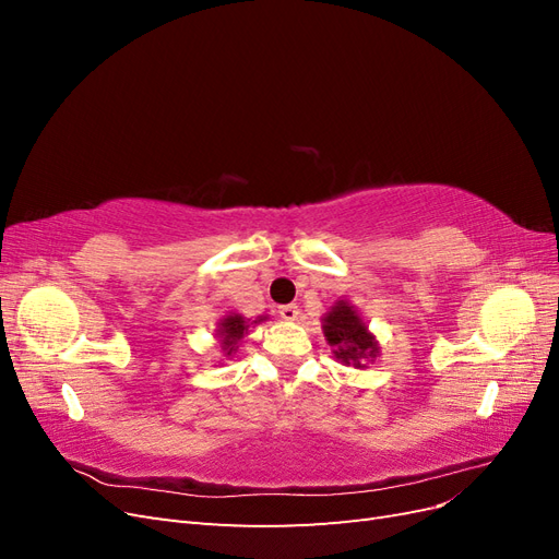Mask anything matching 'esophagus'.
<instances>
[{
  "mask_svg": "<svg viewBox=\"0 0 559 559\" xmlns=\"http://www.w3.org/2000/svg\"><path fill=\"white\" fill-rule=\"evenodd\" d=\"M298 314H300V310H298V306H294V302H289V306H282V308H280V317L286 319V321H296Z\"/></svg>",
  "mask_w": 559,
  "mask_h": 559,
  "instance_id": "34e87169",
  "label": "esophagus"
}]
</instances>
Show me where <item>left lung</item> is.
<instances>
[{
  "mask_svg": "<svg viewBox=\"0 0 559 559\" xmlns=\"http://www.w3.org/2000/svg\"><path fill=\"white\" fill-rule=\"evenodd\" d=\"M324 335L333 347L335 359L364 368L378 357L376 337L368 333V326L359 319L347 302H335V308L324 317Z\"/></svg>",
  "mask_w": 559,
  "mask_h": 559,
  "instance_id": "1",
  "label": "left lung"
}]
</instances>
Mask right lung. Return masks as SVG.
<instances>
[{"label": "right lung", "mask_w": 559, "mask_h": 559, "mask_svg": "<svg viewBox=\"0 0 559 559\" xmlns=\"http://www.w3.org/2000/svg\"><path fill=\"white\" fill-rule=\"evenodd\" d=\"M265 317H261V319H257V321H263ZM257 321H253V324H257ZM245 331H247V321H245V317H240V314H228L224 321H222V326H218V337H222V349L226 352V357H230V354L238 349V343L242 341V335H245Z\"/></svg>", "instance_id": "obj_1"}]
</instances>
